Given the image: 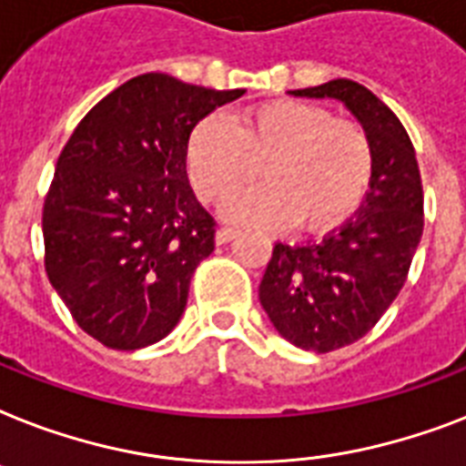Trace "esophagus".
<instances>
[{"label": "esophagus", "instance_id": "1", "mask_svg": "<svg viewBox=\"0 0 466 466\" xmlns=\"http://www.w3.org/2000/svg\"><path fill=\"white\" fill-rule=\"evenodd\" d=\"M234 237H237V229H232V227H220V229L215 232V244H218V246L229 244Z\"/></svg>", "mask_w": 466, "mask_h": 466}]
</instances>
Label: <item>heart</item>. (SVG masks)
<instances>
[{
    "instance_id": "obj_1",
    "label": "heart",
    "mask_w": 466,
    "mask_h": 466,
    "mask_svg": "<svg viewBox=\"0 0 466 466\" xmlns=\"http://www.w3.org/2000/svg\"><path fill=\"white\" fill-rule=\"evenodd\" d=\"M258 165L266 184L227 200V220L328 234L364 206L376 153L359 124L297 100L266 102L234 122L213 115L188 136V179L208 203L248 184Z\"/></svg>"
}]
</instances>
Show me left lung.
Segmentation results:
<instances>
[{
    "label": "left lung",
    "instance_id": "8db88e82",
    "mask_svg": "<svg viewBox=\"0 0 466 466\" xmlns=\"http://www.w3.org/2000/svg\"><path fill=\"white\" fill-rule=\"evenodd\" d=\"M289 96L342 102L376 153L357 215L320 244H275L260 279L272 328L294 347L325 354L364 338L402 289L423 232L421 174L402 122L364 86L335 78Z\"/></svg>",
    "mask_w": 466,
    "mask_h": 466
}]
</instances>
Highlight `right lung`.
<instances>
[{
	"label": "right lung",
	"mask_w": 466,
	"mask_h": 466,
	"mask_svg": "<svg viewBox=\"0 0 466 466\" xmlns=\"http://www.w3.org/2000/svg\"><path fill=\"white\" fill-rule=\"evenodd\" d=\"M244 90L136 76L71 134L45 198V270L81 330L109 350L160 342L187 309L215 222L187 177L188 136Z\"/></svg>",
	"instance_id": "1"
}]
</instances>
